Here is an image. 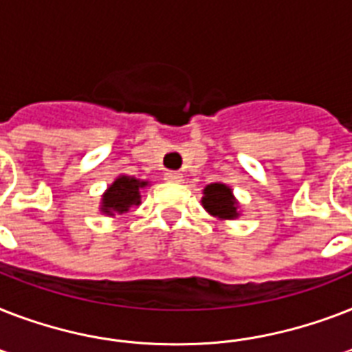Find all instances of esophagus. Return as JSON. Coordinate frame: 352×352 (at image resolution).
Wrapping results in <instances>:
<instances>
[{"label":"esophagus","instance_id":"34e87169","mask_svg":"<svg viewBox=\"0 0 352 352\" xmlns=\"http://www.w3.org/2000/svg\"><path fill=\"white\" fill-rule=\"evenodd\" d=\"M164 179L170 182H181L182 181V173L179 171H166Z\"/></svg>","mask_w":352,"mask_h":352}]
</instances>
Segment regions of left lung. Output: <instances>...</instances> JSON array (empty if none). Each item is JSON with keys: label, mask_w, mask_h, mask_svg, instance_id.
Returning <instances> with one entry per match:
<instances>
[{"label": "left lung", "mask_w": 352, "mask_h": 352, "mask_svg": "<svg viewBox=\"0 0 352 352\" xmlns=\"http://www.w3.org/2000/svg\"><path fill=\"white\" fill-rule=\"evenodd\" d=\"M203 206L208 210L210 214L221 219H234L237 217V206L232 197V190L225 184H208L204 188Z\"/></svg>", "instance_id": "8db88e82"}]
</instances>
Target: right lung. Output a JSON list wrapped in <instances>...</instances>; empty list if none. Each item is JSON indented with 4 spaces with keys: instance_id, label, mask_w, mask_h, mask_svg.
I'll return each mask as SVG.
<instances>
[{
    "instance_id": "right-lung-1",
    "label": "right lung",
    "mask_w": 352,
    "mask_h": 352,
    "mask_svg": "<svg viewBox=\"0 0 352 352\" xmlns=\"http://www.w3.org/2000/svg\"><path fill=\"white\" fill-rule=\"evenodd\" d=\"M146 186V182H140L133 177H118L113 182L109 190L104 193V204L102 212L113 215L115 212L124 214L129 206L140 203V188Z\"/></svg>"
}]
</instances>
